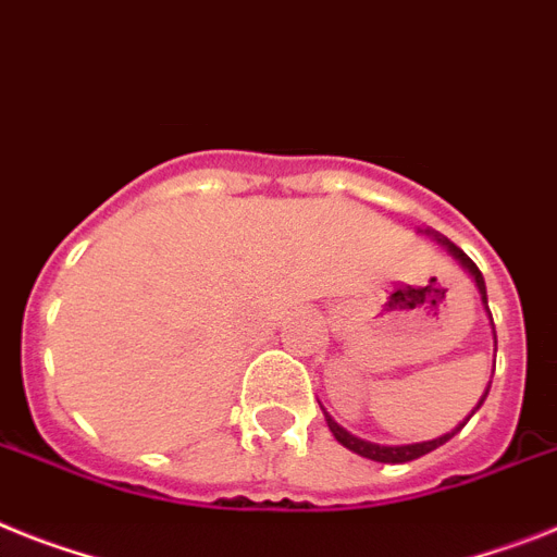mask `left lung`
I'll return each mask as SVG.
<instances>
[{
    "label": "left lung",
    "mask_w": 557,
    "mask_h": 557,
    "mask_svg": "<svg viewBox=\"0 0 557 557\" xmlns=\"http://www.w3.org/2000/svg\"><path fill=\"white\" fill-rule=\"evenodd\" d=\"M438 243H442V246H445V249L450 251V255L456 257V260H459V263L465 265L467 271H470V274H473L475 286H479L481 300H484V306H487V288H484V277H481L479 265H475L473 260H470V257H467L465 251L456 246V243L447 240V237H438ZM487 311H490V308H487ZM484 399H487V394L481 396V401H484ZM481 401H479V408H481ZM479 408H475V410H479ZM475 410H473V413H475ZM473 413H470V416H473ZM325 422H329L331 433H334V438L339 442V445L348 447V450H354V453H359V456H366V459H371V461H385V465H405V461H413V459H419V456H428L430 450H436V447H442L445 442H450V438L456 436L461 428H465V424H461V428H456L453 433H445V436L433 438V442H419V445H401V447H385V445H373V442H366V438L350 436L348 430L339 428V424H336L331 416H325Z\"/></svg>",
    "instance_id": "1"
}]
</instances>
